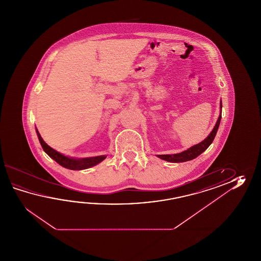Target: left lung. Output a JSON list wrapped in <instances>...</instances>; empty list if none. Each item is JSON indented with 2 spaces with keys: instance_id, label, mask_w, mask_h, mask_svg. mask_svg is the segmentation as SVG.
Listing matches in <instances>:
<instances>
[{
  "instance_id": "left-lung-1",
  "label": "left lung",
  "mask_w": 261,
  "mask_h": 261,
  "mask_svg": "<svg viewBox=\"0 0 261 261\" xmlns=\"http://www.w3.org/2000/svg\"><path fill=\"white\" fill-rule=\"evenodd\" d=\"M221 115L222 100H220V113H219V117H218L217 123H216V125H215V127L213 128L211 133H210L202 142H200V144H195V145L191 146L189 149L185 150L183 152L178 153V154H172V155H158L156 156L160 158L161 160H163V161L174 162V163L185 162V161L194 160L195 158H197V156L200 155L202 152H204V151L210 146V144L213 143L214 139L216 137V134H217V129H218V127H219L220 121H221Z\"/></svg>"
}]
</instances>
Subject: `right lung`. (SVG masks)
<instances>
[{
    "instance_id": "add662e5",
    "label": "right lung",
    "mask_w": 261,
    "mask_h": 261,
    "mask_svg": "<svg viewBox=\"0 0 261 261\" xmlns=\"http://www.w3.org/2000/svg\"><path fill=\"white\" fill-rule=\"evenodd\" d=\"M36 133L39 139L40 144L42 145L44 152L49 155L52 160L59 163L61 166L73 170V171H80V170H85V169H89L91 167L95 166L97 164H99L100 162L106 160V155H97V156H91V158H84V159H75L72 156H68V155H63L60 152L53 149L52 147H50L48 144L44 142L43 138L41 137L39 132L37 128Z\"/></svg>"
}]
</instances>
